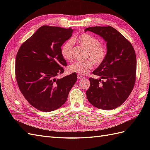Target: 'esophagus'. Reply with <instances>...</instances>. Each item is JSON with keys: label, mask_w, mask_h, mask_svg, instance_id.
<instances>
[{"label": "esophagus", "mask_w": 150, "mask_h": 150, "mask_svg": "<svg viewBox=\"0 0 150 150\" xmlns=\"http://www.w3.org/2000/svg\"><path fill=\"white\" fill-rule=\"evenodd\" d=\"M78 79H83V76H81V75H80V74H78Z\"/></svg>", "instance_id": "1"}]
</instances>
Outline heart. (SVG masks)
<instances>
[{
  "mask_svg": "<svg viewBox=\"0 0 150 150\" xmlns=\"http://www.w3.org/2000/svg\"><path fill=\"white\" fill-rule=\"evenodd\" d=\"M74 42L78 44L86 49L84 58L90 59L72 63L67 67L68 71L70 72L85 75L93 69V62L96 65H99L107 57V47L101 43L100 40L89 34L83 33L73 38L72 40H67L62 44L61 48V53L66 60H72Z\"/></svg>",
  "mask_w": 150,
  "mask_h": 150,
  "instance_id": "1",
  "label": "heart"
}]
</instances>
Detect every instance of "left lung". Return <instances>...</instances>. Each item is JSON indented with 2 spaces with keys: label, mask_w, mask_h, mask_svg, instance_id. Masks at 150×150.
Segmentation results:
<instances>
[{
  "label": "left lung",
  "mask_w": 150,
  "mask_h": 150,
  "mask_svg": "<svg viewBox=\"0 0 150 150\" xmlns=\"http://www.w3.org/2000/svg\"><path fill=\"white\" fill-rule=\"evenodd\" d=\"M101 35L107 42L108 55L93 74L105 80L89 78L86 91L89 102L99 109L113 110L121 106L129 96L136 82L137 57L132 44L112 27L86 28Z\"/></svg>",
  "instance_id": "obj_1"
}]
</instances>
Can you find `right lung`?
Masks as SVG:
<instances>
[{
    "instance_id": "1",
    "label": "right lung",
    "mask_w": 150,
    "mask_h": 150,
    "mask_svg": "<svg viewBox=\"0 0 150 150\" xmlns=\"http://www.w3.org/2000/svg\"><path fill=\"white\" fill-rule=\"evenodd\" d=\"M72 32L71 28L41 26L22 43L17 53L18 87L30 105L39 111L49 112L62 106L76 82V73L56 78L67 66L61 47Z\"/></svg>"
}]
</instances>
